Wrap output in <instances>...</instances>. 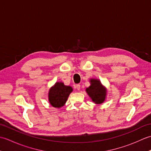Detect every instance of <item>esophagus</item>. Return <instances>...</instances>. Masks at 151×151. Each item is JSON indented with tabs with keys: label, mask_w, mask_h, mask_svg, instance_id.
<instances>
[{
	"label": "esophagus",
	"mask_w": 151,
	"mask_h": 151,
	"mask_svg": "<svg viewBox=\"0 0 151 151\" xmlns=\"http://www.w3.org/2000/svg\"><path fill=\"white\" fill-rule=\"evenodd\" d=\"M76 89H78V90H80V89H81V85H80V84H76Z\"/></svg>",
	"instance_id": "esophagus-1"
}]
</instances>
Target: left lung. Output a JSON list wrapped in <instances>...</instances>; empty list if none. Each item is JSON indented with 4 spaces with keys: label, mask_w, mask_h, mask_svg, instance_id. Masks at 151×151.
Segmentation results:
<instances>
[{
    "label": "left lung",
    "mask_w": 151,
    "mask_h": 151,
    "mask_svg": "<svg viewBox=\"0 0 151 151\" xmlns=\"http://www.w3.org/2000/svg\"><path fill=\"white\" fill-rule=\"evenodd\" d=\"M86 92L96 104H101L105 100L106 90L99 80L91 79V86L86 89Z\"/></svg>",
    "instance_id": "8db88e82"
}]
</instances>
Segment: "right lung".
Masks as SVG:
<instances>
[{"label": "right lung", "mask_w": 151, "mask_h": 151, "mask_svg": "<svg viewBox=\"0 0 151 151\" xmlns=\"http://www.w3.org/2000/svg\"><path fill=\"white\" fill-rule=\"evenodd\" d=\"M72 91L73 88L70 86H65L62 82L56 83V84L50 88L49 93L50 104L55 108L63 106Z\"/></svg>", "instance_id": "1"}]
</instances>
